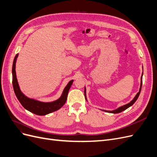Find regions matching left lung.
<instances>
[{
  "label": "left lung",
  "instance_id": "1",
  "mask_svg": "<svg viewBox=\"0 0 157 157\" xmlns=\"http://www.w3.org/2000/svg\"><path fill=\"white\" fill-rule=\"evenodd\" d=\"M142 68H143V72H142L141 77V82H140V90H139V92L136 94V95L135 96V97L134 98V99H133L131 101H130L128 103L125 104V105H122V106H121L119 107H118L117 109H115V110L107 111V110H104V109H101V111H105V112H107V113H114V114L118 113H121V112H122L123 111L126 110V109H128V108H129L130 107H131L133 105V104H134L136 101L137 98H138V97L140 96V92H141V86H142V78H143V75H144V67H142ZM84 96H85V99H86V100L88 101V99H87V98H86V86H84Z\"/></svg>",
  "mask_w": 157,
  "mask_h": 157
}]
</instances>
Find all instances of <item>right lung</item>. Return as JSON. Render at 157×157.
<instances>
[{
  "mask_svg": "<svg viewBox=\"0 0 157 157\" xmlns=\"http://www.w3.org/2000/svg\"><path fill=\"white\" fill-rule=\"evenodd\" d=\"M18 54H16L13 59L12 65V84L14 92L16 96L22 105L27 111H29L37 115H46L52 112L58 111L61 107L63 106L67 98V94L69 90L72 85L74 80H71L67 83V86L65 87L61 94V96L55 101L50 102L40 101L37 99L30 98L23 94L20 89V85L18 84L16 72V64Z\"/></svg>",
  "mask_w": 157,
  "mask_h": 157,
  "instance_id": "add662e5",
  "label": "right lung"
}]
</instances>
